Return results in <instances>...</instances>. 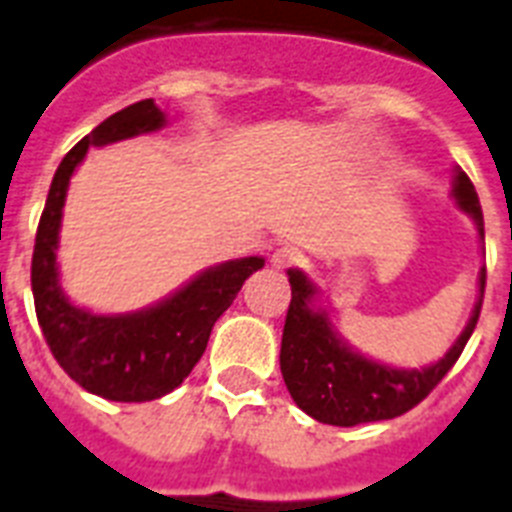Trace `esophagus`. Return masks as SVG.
Instances as JSON below:
<instances>
[{"instance_id": "obj_1", "label": "esophagus", "mask_w": 512, "mask_h": 512, "mask_svg": "<svg viewBox=\"0 0 512 512\" xmlns=\"http://www.w3.org/2000/svg\"><path fill=\"white\" fill-rule=\"evenodd\" d=\"M300 260H303V255H300V249L295 247H279L271 255L273 268H289V265H297Z\"/></svg>"}]
</instances>
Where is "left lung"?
I'll return each instance as SVG.
<instances>
[{
    "label": "left lung",
    "mask_w": 512,
    "mask_h": 512,
    "mask_svg": "<svg viewBox=\"0 0 512 512\" xmlns=\"http://www.w3.org/2000/svg\"><path fill=\"white\" fill-rule=\"evenodd\" d=\"M454 201L462 212H468L484 239V212L478 204V193L470 177L457 170L454 177ZM486 268L478 276V303L470 313L468 327L462 329L449 353L441 361L422 369H396L380 361L361 356L350 350L340 337L332 332L329 316L324 308H313V297L319 289L303 271H289L292 303H289L284 335H281V374L287 382L289 396L313 420L353 428L361 422L393 420L398 414L409 412L444 380L454 361L460 358L462 348L468 345L470 335L478 324V313L484 303Z\"/></svg>",
    "instance_id": "obj_1"
}]
</instances>
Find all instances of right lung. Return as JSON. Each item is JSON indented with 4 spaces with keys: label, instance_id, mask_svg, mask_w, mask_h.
Segmentation results:
<instances>
[{
    "label": "right lung",
    "instance_id": "obj_1",
    "mask_svg": "<svg viewBox=\"0 0 512 512\" xmlns=\"http://www.w3.org/2000/svg\"><path fill=\"white\" fill-rule=\"evenodd\" d=\"M164 122V111L154 100H140L108 116L63 156L39 217L31 257L36 319L55 361L84 390L124 404L154 401L175 390L201 358L209 332L231 308L241 284L265 265L263 257L228 260L199 273L162 303L119 316L84 311L63 295L55 249L68 180L90 146L156 132Z\"/></svg>",
    "mask_w": 512,
    "mask_h": 512
}]
</instances>
